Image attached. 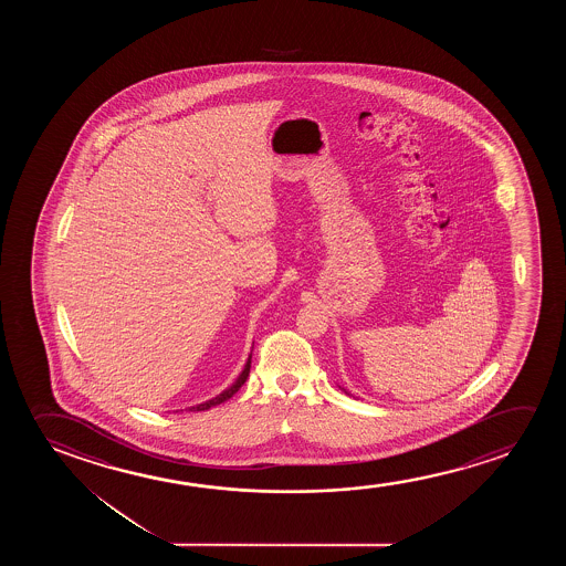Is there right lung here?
Masks as SVG:
<instances>
[{
	"instance_id": "obj_1",
	"label": "right lung",
	"mask_w": 566,
	"mask_h": 566,
	"mask_svg": "<svg viewBox=\"0 0 566 566\" xmlns=\"http://www.w3.org/2000/svg\"><path fill=\"white\" fill-rule=\"evenodd\" d=\"M249 369H251V357L248 359V364H245V369L241 371L240 379L235 380L233 382L232 387L228 388V390H224L222 395L217 396V398H212V400H209V402L199 403V406H193V408H189V410L195 411H205L209 410V408H212V406H217V403L226 402V400H230L238 390H240L241 385L248 380L249 377Z\"/></svg>"
}]
</instances>
